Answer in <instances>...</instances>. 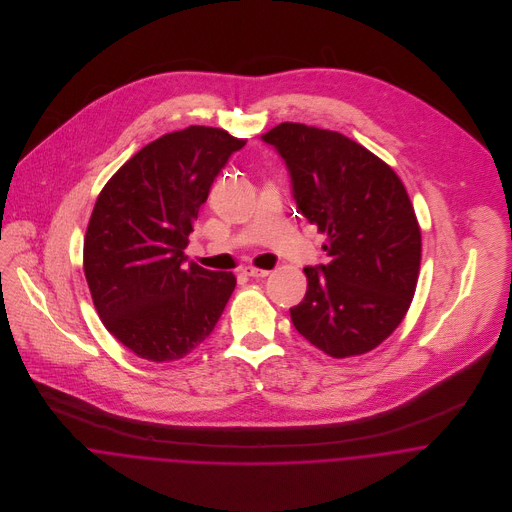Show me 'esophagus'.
<instances>
[{
	"mask_svg": "<svg viewBox=\"0 0 512 512\" xmlns=\"http://www.w3.org/2000/svg\"><path fill=\"white\" fill-rule=\"evenodd\" d=\"M246 276H250V278H266L270 272L268 270H260V268H254V266H246L244 270H242Z\"/></svg>",
	"mask_w": 512,
	"mask_h": 512,
	"instance_id": "esophagus-1",
	"label": "esophagus"
}]
</instances>
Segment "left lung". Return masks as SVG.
<instances>
[{
    "label": "left lung",
    "mask_w": 512,
    "mask_h": 512,
    "mask_svg": "<svg viewBox=\"0 0 512 512\" xmlns=\"http://www.w3.org/2000/svg\"><path fill=\"white\" fill-rule=\"evenodd\" d=\"M284 159L297 211L327 236V264L303 268L290 309L313 347L345 359L378 347L416 292L422 234L398 175L339 132L284 122L262 136Z\"/></svg>",
    "instance_id": "1"
}]
</instances>
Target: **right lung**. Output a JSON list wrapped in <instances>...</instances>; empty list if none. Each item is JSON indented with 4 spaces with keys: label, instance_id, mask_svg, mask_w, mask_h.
Returning <instances> with one entry per match:
<instances>
[{
    "label": "right lung",
    "instance_id": "obj_1",
    "mask_svg": "<svg viewBox=\"0 0 512 512\" xmlns=\"http://www.w3.org/2000/svg\"><path fill=\"white\" fill-rule=\"evenodd\" d=\"M244 140L189 126L142 147L104 185L84 238V276L104 327L138 357L189 355L215 329L236 278L187 264L201 205Z\"/></svg>",
    "mask_w": 512,
    "mask_h": 512
}]
</instances>
